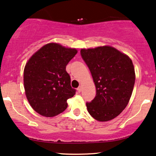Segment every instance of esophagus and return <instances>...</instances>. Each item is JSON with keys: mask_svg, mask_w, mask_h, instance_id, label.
<instances>
[{"mask_svg": "<svg viewBox=\"0 0 156 156\" xmlns=\"http://www.w3.org/2000/svg\"><path fill=\"white\" fill-rule=\"evenodd\" d=\"M81 90H82L81 86H79V87H78V88H77V90H78V92H81Z\"/></svg>", "mask_w": 156, "mask_h": 156, "instance_id": "esophagus-1", "label": "esophagus"}]
</instances>
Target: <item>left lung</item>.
Here are the masks:
<instances>
[{
  "mask_svg": "<svg viewBox=\"0 0 156 156\" xmlns=\"http://www.w3.org/2000/svg\"><path fill=\"white\" fill-rule=\"evenodd\" d=\"M81 55L96 88L95 98L87 102V110L97 121H110L125 109L130 99L136 81L133 61L109 46L81 49Z\"/></svg>",
  "mask_w": 156,
  "mask_h": 156,
  "instance_id": "1",
  "label": "left lung"
}]
</instances>
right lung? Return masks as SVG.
I'll return each mask as SVG.
<instances>
[{"label":"right lung","mask_w":156,"mask_h":156,"mask_svg":"<svg viewBox=\"0 0 156 156\" xmlns=\"http://www.w3.org/2000/svg\"><path fill=\"white\" fill-rule=\"evenodd\" d=\"M78 51L56 43L44 45L26 64L23 83L32 109L45 117H54L67 107V99L74 96L66 66Z\"/></svg>","instance_id":"add662e5"}]
</instances>
